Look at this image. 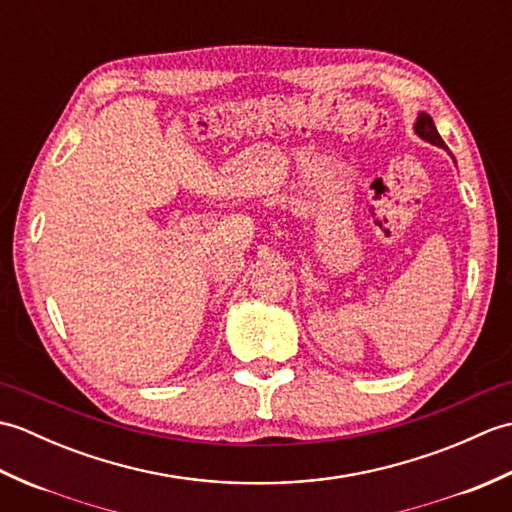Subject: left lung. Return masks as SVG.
<instances>
[{
  "mask_svg": "<svg viewBox=\"0 0 512 512\" xmlns=\"http://www.w3.org/2000/svg\"><path fill=\"white\" fill-rule=\"evenodd\" d=\"M413 129H416V134H418L422 140H427V143L436 145V147H444V140L440 138L436 125H433V118H431L429 114L420 112V114H418V121H416V127H413Z\"/></svg>",
  "mask_w": 512,
  "mask_h": 512,
  "instance_id": "8db88e82",
  "label": "left lung"
}]
</instances>
